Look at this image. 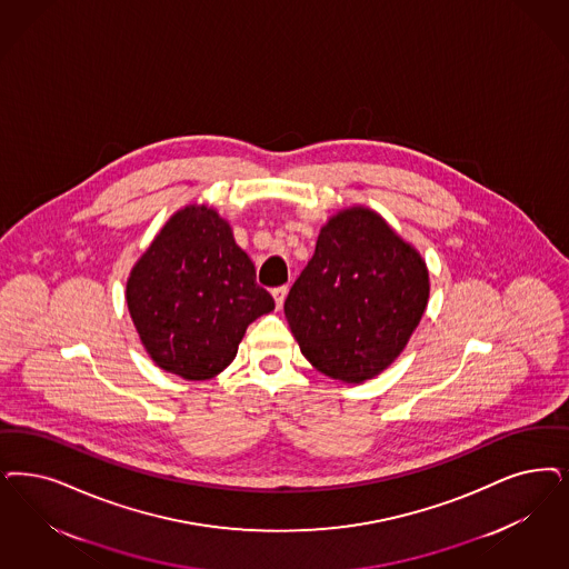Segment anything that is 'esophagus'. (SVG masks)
I'll use <instances>...</instances> for the list:
<instances>
[{
  "instance_id": "1",
  "label": "esophagus",
  "mask_w": 569,
  "mask_h": 569,
  "mask_svg": "<svg viewBox=\"0 0 569 569\" xmlns=\"http://www.w3.org/2000/svg\"><path fill=\"white\" fill-rule=\"evenodd\" d=\"M271 295H273L277 309H281V307H283V300H286V296H288V286H279V288H273V292H271Z\"/></svg>"
}]
</instances>
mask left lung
<instances>
[{
  "label": "left lung",
  "instance_id": "1",
  "mask_svg": "<svg viewBox=\"0 0 569 569\" xmlns=\"http://www.w3.org/2000/svg\"><path fill=\"white\" fill-rule=\"evenodd\" d=\"M429 300L425 260L366 208L333 216L283 311L315 368L363 382L403 351Z\"/></svg>",
  "mask_w": 569,
  "mask_h": 569
}]
</instances>
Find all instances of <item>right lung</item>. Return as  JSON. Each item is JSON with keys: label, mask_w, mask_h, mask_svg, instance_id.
<instances>
[{"label": "right lung", "mask_w": 569, "mask_h": 569, "mask_svg": "<svg viewBox=\"0 0 569 569\" xmlns=\"http://www.w3.org/2000/svg\"><path fill=\"white\" fill-rule=\"evenodd\" d=\"M126 300L147 353L187 380L222 372L246 328L274 309L231 227L206 206L168 220L132 269Z\"/></svg>", "instance_id": "add662e5"}]
</instances>
